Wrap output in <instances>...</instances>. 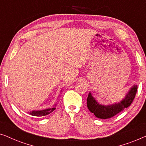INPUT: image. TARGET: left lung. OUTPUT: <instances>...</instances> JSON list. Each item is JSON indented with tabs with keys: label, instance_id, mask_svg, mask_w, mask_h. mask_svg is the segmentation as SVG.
<instances>
[{
	"label": "left lung",
	"instance_id": "1",
	"mask_svg": "<svg viewBox=\"0 0 146 146\" xmlns=\"http://www.w3.org/2000/svg\"><path fill=\"white\" fill-rule=\"evenodd\" d=\"M137 85H133L128 91L125 97L121 102L111 105H108V106L100 104L92 96L91 93L89 92L87 99V108L97 117L104 119H108L117 115L124 109L128 108L133 102V99L135 98V94L137 93Z\"/></svg>",
	"mask_w": 146,
	"mask_h": 146
}]
</instances>
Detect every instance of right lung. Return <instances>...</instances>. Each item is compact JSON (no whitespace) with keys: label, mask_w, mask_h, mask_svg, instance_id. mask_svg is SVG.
<instances>
[{"label":"right lung","mask_w":146,"mask_h":146,"mask_svg":"<svg viewBox=\"0 0 146 146\" xmlns=\"http://www.w3.org/2000/svg\"><path fill=\"white\" fill-rule=\"evenodd\" d=\"M55 110V107H53V108H52L46 109V110H36V111L34 110V111H32L29 112V113L33 116H36V117H42V116L46 115H48V114L50 113L53 112Z\"/></svg>","instance_id":"add662e5"}]
</instances>
